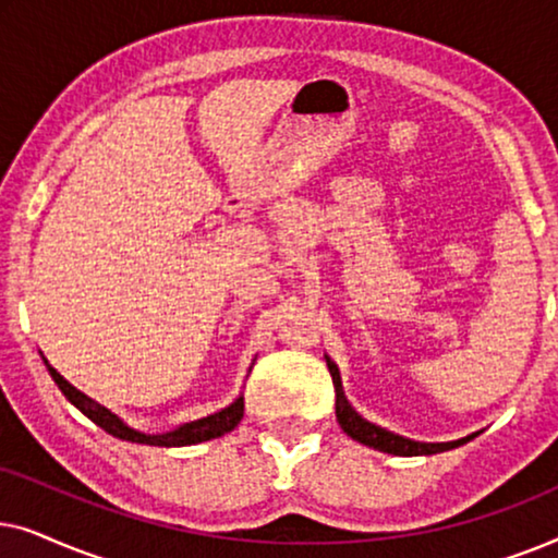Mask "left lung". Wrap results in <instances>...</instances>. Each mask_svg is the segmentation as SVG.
Returning a JSON list of instances; mask_svg holds the SVG:
<instances>
[{
	"instance_id": "obj_1",
	"label": "left lung",
	"mask_w": 558,
	"mask_h": 558,
	"mask_svg": "<svg viewBox=\"0 0 558 558\" xmlns=\"http://www.w3.org/2000/svg\"><path fill=\"white\" fill-rule=\"evenodd\" d=\"M327 368H330V376L335 384V414H338L342 432H345L348 437H353L355 441H361V445H365V447H373V449H378V452L399 454V457H418V454L447 452V449H454L472 439V437H464L457 441H414V439L399 437V434L388 432V429H384V426L365 422V418L357 414L353 407H350L345 393H342L340 371H338V365L330 361V357H327Z\"/></svg>"
}]
</instances>
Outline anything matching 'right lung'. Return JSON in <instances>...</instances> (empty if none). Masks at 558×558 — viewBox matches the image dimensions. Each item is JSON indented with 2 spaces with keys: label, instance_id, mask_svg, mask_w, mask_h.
<instances>
[{
  "label": "right lung",
  "instance_id": "1",
  "mask_svg": "<svg viewBox=\"0 0 558 558\" xmlns=\"http://www.w3.org/2000/svg\"><path fill=\"white\" fill-rule=\"evenodd\" d=\"M48 365V361H45ZM52 380H56L60 391L68 401L73 403L75 409L83 411L90 422L101 426L104 432H109L111 437L117 439H124V441H134V445H149V447H187V445H197V441H208V439H216V437H223L231 429L239 426V422L243 418V396H239L231 407L216 411V414L210 416H203L197 418V422H187V424H180L178 429L172 432H165V434H144V432H136L132 426H126L124 422L117 414H111L109 409L101 407V403H96L94 399H88L86 393H81L78 388L68 384V380L60 376V373L48 365Z\"/></svg>",
  "mask_w": 558,
  "mask_h": 558
}]
</instances>
